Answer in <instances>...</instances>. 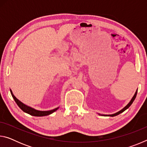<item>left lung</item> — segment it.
Wrapping results in <instances>:
<instances>
[{
    "instance_id": "8db88e82",
    "label": "left lung",
    "mask_w": 147,
    "mask_h": 147,
    "mask_svg": "<svg viewBox=\"0 0 147 147\" xmlns=\"http://www.w3.org/2000/svg\"><path fill=\"white\" fill-rule=\"evenodd\" d=\"M137 93H138V89H137V91H136V92L135 93V94H134V96L132 97V98L131 99V100L130 101V102H129V103L127 104V105H126L125 107H124V108L123 109H122L121 110H120L119 111H118V112H117V113H114V114H111V115H103V116H110V117H114V116H116V115H119V114H120V113H123L124 111H125L126 109H128V108H129V107H130V106L131 105V104L133 103V102L134 101V100H135V98H136V97ZM99 115H100V114H99Z\"/></svg>"
}]
</instances>
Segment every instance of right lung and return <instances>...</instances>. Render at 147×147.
Returning <instances> with one entry per match:
<instances>
[{"mask_svg": "<svg viewBox=\"0 0 147 147\" xmlns=\"http://www.w3.org/2000/svg\"><path fill=\"white\" fill-rule=\"evenodd\" d=\"M10 92H11V96L13 98L14 100L16 101V102L17 103V105L20 108H21L22 110H23L24 112H25L26 113H28L30 115H33V116H36V117H42V116H46V115H49L50 114L54 113V111H56L57 109L59 108H56L54 109H52V110H49V111H39V110H36V109H35L34 108H31V107L28 106L26 104H23V102H21V101L19 100H18L16 96H14V94L12 93V91L10 89Z\"/></svg>", "mask_w": 147, "mask_h": 147, "instance_id": "right-lung-1", "label": "right lung"}]
</instances>
